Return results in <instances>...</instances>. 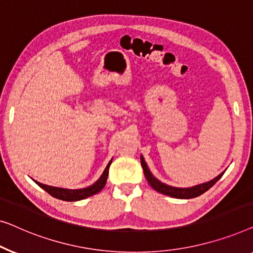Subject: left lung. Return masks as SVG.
<instances>
[{
  "label": "left lung",
  "mask_w": 253,
  "mask_h": 253,
  "mask_svg": "<svg viewBox=\"0 0 253 253\" xmlns=\"http://www.w3.org/2000/svg\"><path fill=\"white\" fill-rule=\"evenodd\" d=\"M141 165H142V169H143L145 179L148 180L149 184H150V186L154 188L155 190H157V191H159V193H162L164 195H167V196H170L174 198H181V199H188V198H194V197L201 196L202 194H204L205 191H208L212 186H214V183H216V181H218L220 177L223 175V173H225V172H222L221 174H219L218 176L214 177L213 180L209 181V182L198 184V186H195L191 188H175V187L167 186V184L162 183L161 181L156 179V177L150 173V170H149L147 164H145L144 159L142 156H141Z\"/></svg>",
  "instance_id": "1"
}]
</instances>
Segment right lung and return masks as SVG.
<instances>
[{
	"label": "right lung",
	"mask_w": 253,
	"mask_h": 253,
	"mask_svg": "<svg viewBox=\"0 0 253 253\" xmlns=\"http://www.w3.org/2000/svg\"><path fill=\"white\" fill-rule=\"evenodd\" d=\"M111 162L108 164V166L105 167L104 172H103L102 176L96 181V182L92 184V186L88 187V188H84V189H76V190H71V189H63V188H57V187H51V186H47V184H42L40 182H37L39 187H41L42 189H44L49 195H51L52 197L62 199V201H66V202H74V201H80V199H84L89 196H92V195L97 194L101 191L103 188H104L106 180H108V175H109V169L110 165H111Z\"/></svg>",
	"instance_id": "obj_1"
}]
</instances>
